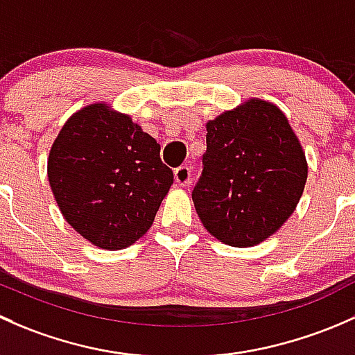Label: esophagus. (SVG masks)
Segmentation results:
<instances>
[{"label":"esophagus","instance_id":"1","mask_svg":"<svg viewBox=\"0 0 355 355\" xmlns=\"http://www.w3.org/2000/svg\"><path fill=\"white\" fill-rule=\"evenodd\" d=\"M174 179L178 186H188L191 182V169L188 166H181L174 171Z\"/></svg>","mask_w":355,"mask_h":355}]
</instances>
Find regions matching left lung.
Here are the masks:
<instances>
[{
  "instance_id": "left-lung-1",
  "label": "left lung",
  "mask_w": 355,
  "mask_h": 355,
  "mask_svg": "<svg viewBox=\"0 0 355 355\" xmlns=\"http://www.w3.org/2000/svg\"><path fill=\"white\" fill-rule=\"evenodd\" d=\"M203 173L193 189L196 214L215 239L257 246L294 214L308 160L280 107L248 98L205 124Z\"/></svg>"
}]
</instances>
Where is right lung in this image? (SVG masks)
<instances>
[{
	"label": "right lung",
	"instance_id": "obj_1",
	"mask_svg": "<svg viewBox=\"0 0 355 355\" xmlns=\"http://www.w3.org/2000/svg\"><path fill=\"white\" fill-rule=\"evenodd\" d=\"M47 179L64 220L94 246L118 251L152 227L174 176L155 138L101 101L63 124Z\"/></svg>",
	"mask_w": 355,
	"mask_h": 355
}]
</instances>
